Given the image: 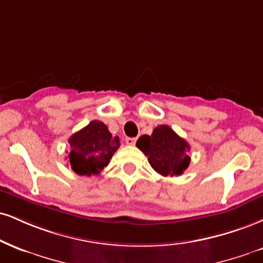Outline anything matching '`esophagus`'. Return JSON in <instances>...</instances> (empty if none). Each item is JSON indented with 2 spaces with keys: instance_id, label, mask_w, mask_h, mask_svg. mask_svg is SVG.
Listing matches in <instances>:
<instances>
[{
  "instance_id": "1",
  "label": "esophagus",
  "mask_w": 263,
  "mask_h": 263,
  "mask_svg": "<svg viewBox=\"0 0 263 263\" xmlns=\"http://www.w3.org/2000/svg\"><path fill=\"white\" fill-rule=\"evenodd\" d=\"M136 141H137V138H136V137H127V138H126V143H127L128 145H135Z\"/></svg>"
}]
</instances>
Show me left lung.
<instances>
[{"label": "left lung", "instance_id": "1", "mask_svg": "<svg viewBox=\"0 0 263 263\" xmlns=\"http://www.w3.org/2000/svg\"><path fill=\"white\" fill-rule=\"evenodd\" d=\"M136 145L148 157L151 166L163 176L181 175L191 160L187 142L166 125L157 126L151 136H141Z\"/></svg>", "mask_w": 263, "mask_h": 263}]
</instances>
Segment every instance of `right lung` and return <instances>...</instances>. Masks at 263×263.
<instances>
[{
  "label": "right lung",
  "mask_w": 263,
  "mask_h": 263,
  "mask_svg": "<svg viewBox=\"0 0 263 263\" xmlns=\"http://www.w3.org/2000/svg\"><path fill=\"white\" fill-rule=\"evenodd\" d=\"M68 143L69 166L76 174L84 176L98 175L120 147L119 137H114L105 123L98 120L72 135Z\"/></svg>",
  "instance_id": "right-lung-1"
}]
</instances>
